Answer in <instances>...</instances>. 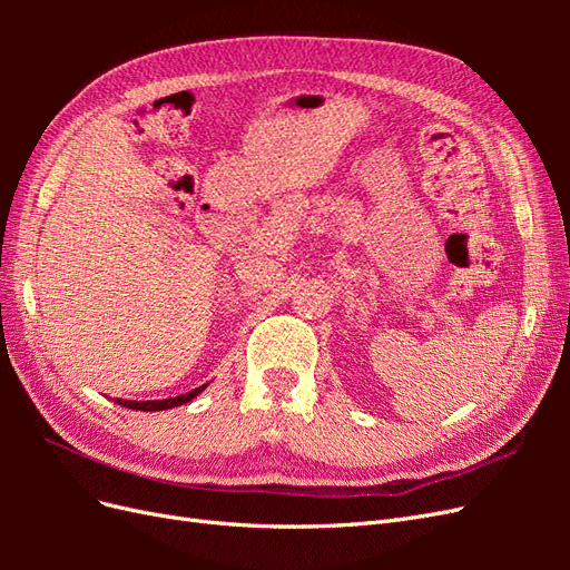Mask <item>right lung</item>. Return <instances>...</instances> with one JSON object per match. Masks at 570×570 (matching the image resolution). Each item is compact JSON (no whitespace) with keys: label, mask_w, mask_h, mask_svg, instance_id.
<instances>
[{"label":"right lung","mask_w":570,"mask_h":570,"mask_svg":"<svg viewBox=\"0 0 570 570\" xmlns=\"http://www.w3.org/2000/svg\"><path fill=\"white\" fill-rule=\"evenodd\" d=\"M206 387H209V383L206 385H199L195 387L193 392H185V394H178V396H168V400H149V402H132V400H114V404H120V406H128L132 411H166V409H174V406H183L187 402H193L195 396L199 392H204Z\"/></svg>","instance_id":"right-lung-1"}]
</instances>
